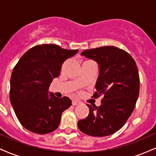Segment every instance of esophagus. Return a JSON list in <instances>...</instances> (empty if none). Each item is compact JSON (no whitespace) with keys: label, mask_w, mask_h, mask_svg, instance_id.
I'll return each instance as SVG.
<instances>
[{"label":"esophagus","mask_w":156,"mask_h":156,"mask_svg":"<svg viewBox=\"0 0 156 156\" xmlns=\"http://www.w3.org/2000/svg\"><path fill=\"white\" fill-rule=\"evenodd\" d=\"M72 103H73V105H77L79 104L80 102H79V101H73Z\"/></svg>","instance_id":"1"}]
</instances>
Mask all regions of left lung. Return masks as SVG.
I'll return each mask as SVG.
<instances>
[{"label": "left lung", "mask_w": 156, "mask_h": 156, "mask_svg": "<svg viewBox=\"0 0 156 156\" xmlns=\"http://www.w3.org/2000/svg\"><path fill=\"white\" fill-rule=\"evenodd\" d=\"M81 55L99 64L92 98H103L100 106L87 104L89 113L78 127L92 136L112 135L122 128L136 106L140 83L136 64L128 52L114 46L85 50Z\"/></svg>", "instance_id": "1"}]
</instances>
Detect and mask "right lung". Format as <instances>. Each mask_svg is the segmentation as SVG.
I'll return each mask as SVG.
<instances>
[{
  "mask_svg": "<svg viewBox=\"0 0 156 156\" xmlns=\"http://www.w3.org/2000/svg\"><path fill=\"white\" fill-rule=\"evenodd\" d=\"M78 52L55 44H38L26 51L15 66L10 80V101L27 130L46 134L57 129L62 113L72 101L67 97L48 94V88L53 78L59 76L64 61Z\"/></svg>",
  "mask_w": 156,
  "mask_h": 156,
  "instance_id": "add662e5",
  "label": "right lung"
}]
</instances>
